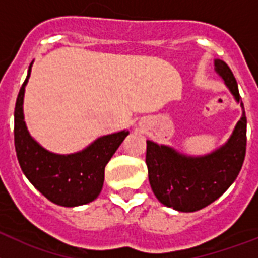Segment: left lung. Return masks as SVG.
I'll return each mask as SVG.
<instances>
[{"label": "left lung", "mask_w": 258, "mask_h": 258, "mask_svg": "<svg viewBox=\"0 0 258 258\" xmlns=\"http://www.w3.org/2000/svg\"><path fill=\"white\" fill-rule=\"evenodd\" d=\"M230 92L240 102L238 83L229 66L214 60ZM243 116L225 146L203 157H188L166 146L147 141L146 164L155 197L164 206L179 212L206 208L222 195L236 179L244 163L247 150V117Z\"/></svg>", "instance_id": "8db88e82"}]
</instances>
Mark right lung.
<instances>
[{
  "mask_svg": "<svg viewBox=\"0 0 258 258\" xmlns=\"http://www.w3.org/2000/svg\"><path fill=\"white\" fill-rule=\"evenodd\" d=\"M29 75L31 66L14 111V143L20 168L29 182L54 204H88L101 192L104 168L129 132L101 137L84 151L67 156L46 151L32 140L23 121V97Z\"/></svg>",
  "mask_w": 258,
  "mask_h": 258,
  "instance_id": "1",
  "label": "right lung"
}]
</instances>
